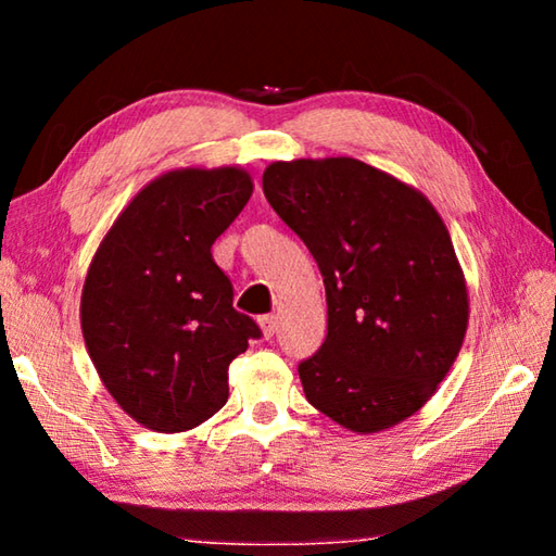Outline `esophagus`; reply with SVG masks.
<instances>
[{
  "label": "esophagus",
  "instance_id": "obj_1",
  "mask_svg": "<svg viewBox=\"0 0 556 556\" xmlns=\"http://www.w3.org/2000/svg\"><path fill=\"white\" fill-rule=\"evenodd\" d=\"M257 324H260V331H262V336H265L267 341H269L271 336L277 333V318H275V316H260V318H257Z\"/></svg>",
  "mask_w": 556,
  "mask_h": 556
}]
</instances>
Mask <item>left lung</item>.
<instances>
[{
  "label": "left lung",
  "instance_id": "left-lung-1",
  "mask_svg": "<svg viewBox=\"0 0 556 556\" xmlns=\"http://www.w3.org/2000/svg\"><path fill=\"white\" fill-rule=\"evenodd\" d=\"M262 188L326 287L328 336L299 365L306 400L355 434L400 425L434 397L468 328L444 220L417 188L351 156L275 162Z\"/></svg>",
  "mask_w": 556,
  "mask_h": 556
}]
</instances>
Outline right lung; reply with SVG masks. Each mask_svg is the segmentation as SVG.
Wrapping results in <instances>:
<instances>
[{"mask_svg":"<svg viewBox=\"0 0 556 556\" xmlns=\"http://www.w3.org/2000/svg\"><path fill=\"white\" fill-rule=\"evenodd\" d=\"M240 166L174 168L149 181L92 255L80 296L90 361L122 412L159 434L228 402V368L260 328L232 308L211 248L252 195Z\"/></svg>","mask_w":556,"mask_h":556,"instance_id":"1","label":"right lung"}]
</instances>
